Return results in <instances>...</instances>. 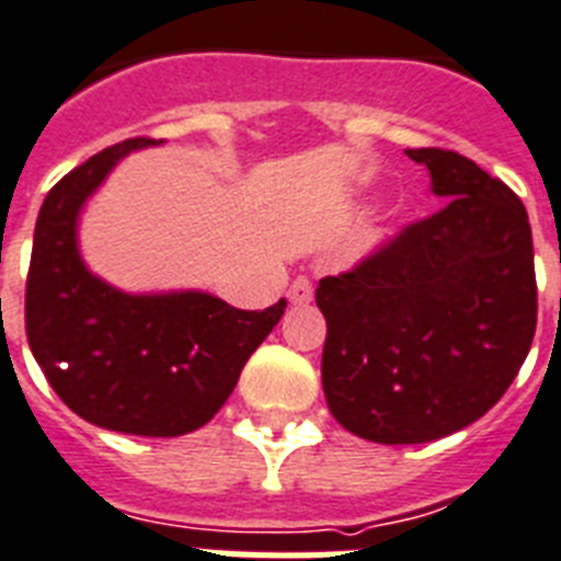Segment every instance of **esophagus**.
<instances>
[{
    "instance_id": "obj_1",
    "label": "esophagus",
    "mask_w": 561,
    "mask_h": 561,
    "mask_svg": "<svg viewBox=\"0 0 561 561\" xmlns=\"http://www.w3.org/2000/svg\"><path fill=\"white\" fill-rule=\"evenodd\" d=\"M287 299L294 301V305H308V301L313 299V285H310L308 276L294 279V285H290V290H287Z\"/></svg>"
}]
</instances>
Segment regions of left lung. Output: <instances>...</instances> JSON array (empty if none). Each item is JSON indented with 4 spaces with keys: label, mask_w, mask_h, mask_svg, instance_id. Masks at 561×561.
Segmentation results:
<instances>
[{
    "label": "left lung",
    "mask_w": 561,
    "mask_h": 561,
    "mask_svg": "<svg viewBox=\"0 0 561 561\" xmlns=\"http://www.w3.org/2000/svg\"><path fill=\"white\" fill-rule=\"evenodd\" d=\"M446 206L339 276L321 387L341 426L373 443H428L483 417L537 330L528 211L503 180L446 149H407Z\"/></svg>",
    "instance_id": "left-lung-1"
}]
</instances>
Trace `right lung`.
I'll return each instance as SVG.
<instances>
[{"label":"right lung","instance_id":"right-lung-1","mask_svg":"<svg viewBox=\"0 0 561 561\" xmlns=\"http://www.w3.org/2000/svg\"><path fill=\"white\" fill-rule=\"evenodd\" d=\"M133 138L92 154L42 203L24 290L33 358L78 417L110 432L178 437L206 426L287 301L237 310L203 290L124 294L95 276L78 251V217Z\"/></svg>","mask_w":561,"mask_h":561}]
</instances>
